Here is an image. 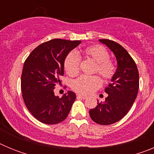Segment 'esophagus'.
Wrapping results in <instances>:
<instances>
[{
  "instance_id": "obj_1",
  "label": "esophagus",
  "mask_w": 154,
  "mask_h": 154,
  "mask_svg": "<svg viewBox=\"0 0 154 154\" xmlns=\"http://www.w3.org/2000/svg\"><path fill=\"white\" fill-rule=\"evenodd\" d=\"M76 96H77L78 99H86L87 98H88L86 96H84V95H82V94H77Z\"/></svg>"
}]
</instances>
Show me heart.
<instances>
[{"mask_svg": "<svg viewBox=\"0 0 154 154\" xmlns=\"http://www.w3.org/2000/svg\"><path fill=\"white\" fill-rule=\"evenodd\" d=\"M82 56L96 62L93 72L99 73L105 80L113 78L116 72V65L109 58V51L104 46L94 45L85 48L81 51ZM80 58L74 51L69 53L64 61V69L69 75L75 76L79 72ZM102 85V80L98 75L81 76L74 80L72 88L81 94H90L97 90Z\"/></svg>", "mask_w": 154, "mask_h": 154, "instance_id": "1", "label": "heart"}]
</instances>
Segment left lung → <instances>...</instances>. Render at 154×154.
Masks as SVG:
<instances>
[{"mask_svg": "<svg viewBox=\"0 0 154 154\" xmlns=\"http://www.w3.org/2000/svg\"><path fill=\"white\" fill-rule=\"evenodd\" d=\"M114 53L117 69L111 83L105 89L108 94L104 103H99L89 110L90 117L100 125H110L120 120L127 114L137 98L139 89L137 66L123 46L109 39H99Z\"/></svg>", "mask_w": 154, "mask_h": 154, "instance_id": "1", "label": "left lung"}]
</instances>
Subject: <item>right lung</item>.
<instances>
[{
	"instance_id": "add662e5",
	"label": "right lung",
	"mask_w": 154,
	"mask_h": 154,
	"mask_svg": "<svg viewBox=\"0 0 154 154\" xmlns=\"http://www.w3.org/2000/svg\"><path fill=\"white\" fill-rule=\"evenodd\" d=\"M81 41L52 39L35 48L24 63L21 85L24 104L35 118L45 124H57L66 119L76 99L69 91L62 98L54 89L64 75L65 57Z\"/></svg>"
}]
</instances>
